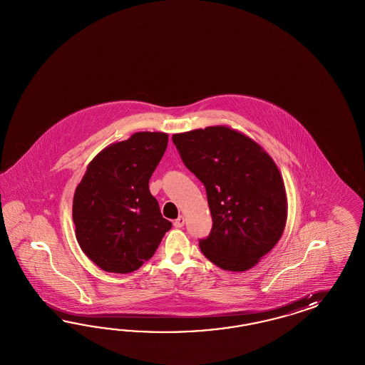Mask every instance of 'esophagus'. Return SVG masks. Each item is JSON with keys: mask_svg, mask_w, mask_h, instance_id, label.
<instances>
[{"mask_svg": "<svg viewBox=\"0 0 365 365\" xmlns=\"http://www.w3.org/2000/svg\"><path fill=\"white\" fill-rule=\"evenodd\" d=\"M174 226L178 227V229H179V227H183V226H185V217H183V215H179L177 220L174 221Z\"/></svg>", "mask_w": 365, "mask_h": 365, "instance_id": "esophagus-1", "label": "esophagus"}]
</instances>
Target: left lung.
<instances>
[{"instance_id": "left-lung-1", "label": "left lung", "mask_w": 365, "mask_h": 365, "mask_svg": "<svg viewBox=\"0 0 365 365\" xmlns=\"http://www.w3.org/2000/svg\"><path fill=\"white\" fill-rule=\"evenodd\" d=\"M183 163L205 185L212 229L199 247L214 265L246 272L279 241L287 218L284 179L272 156L227 125L174 133Z\"/></svg>"}]
</instances>
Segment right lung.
<instances>
[{"label": "right lung", "mask_w": 365, "mask_h": 365, "mask_svg": "<svg viewBox=\"0 0 365 365\" xmlns=\"http://www.w3.org/2000/svg\"><path fill=\"white\" fill-rule=\"evenodd\" d=\"M167 143V133L144 131L110 144L89 162L76 187V240L104 272L138 270L171 229L148 188Z\"/></svg>", "instance_id": "right-lung-1"}]
</instances>
